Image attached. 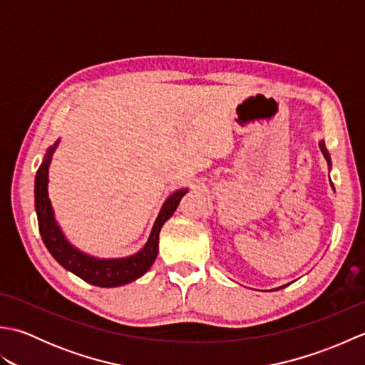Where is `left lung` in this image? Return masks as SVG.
Listing matches in <instances>:
<instances>
[{
	"label": "left lung",
	"instance_id": "8db88e82",
	"mask_svg": "<svg viewBox=\"0 0 365 365\" xmlns=\"http://www.w3.org/2000/svg\"><path fill=\"white\" fill-rule=\"evenodd\" d=\"M320 149H322V152H323V155H324V158L328 160V163L331 165V158H329V153H328V150H327V147H324V144L323 143H320ZM279 289H282V287H279Z\"/></svg>",
	"mask_w": 365,
	"mask_h": 365
}]
</instances>
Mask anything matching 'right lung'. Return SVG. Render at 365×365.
Instances as JSON below:
<instances>
[{
  "instance_id": "add662e5",
  "label": "right lung",
  "mask_w": 365,
  "mask_h": 365,
  "mask_svg": "<svg viewBox=\"0 0 365 365\" xmlns=\"http://www.w3.org/2000/svg\"><path fill=\"white\" fill-rule=\"evenodd\" d=\"M58 143L51 145L46 152L42 165L38 166L34 183V204L37 213L38 230L46 250L50 251L54 259L58 260L59 265L66 269L72 271L73 274L81 277L92 285L97 287H119L128 284L135 279L141 277L147 269L152 267V263L157 259L158 254V237L160 230L180 202V199L187 195L188 190H178L170 196L165 205L161 207L158 218L155 221L150 237L147 240L145 246L135 255H130L125 259H96L91 255L84 254L76 250L67 242L63 230L59 229L56 220H54L51 202L48 199V168L51 163V157L56 150Z\"/></svg>"
}]
</instances>
